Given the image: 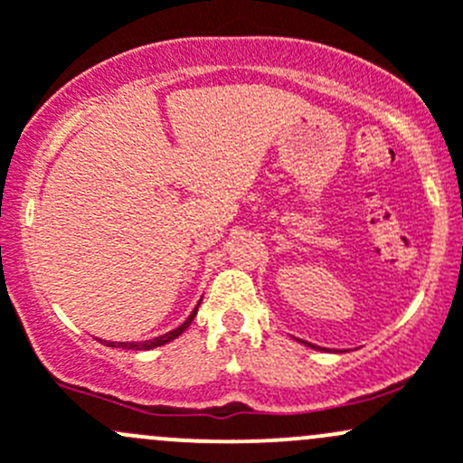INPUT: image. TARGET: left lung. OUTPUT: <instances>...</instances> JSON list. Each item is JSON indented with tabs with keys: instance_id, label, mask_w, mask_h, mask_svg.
Here are the masks:
<instances>
[{
	"instance_id": "obj_1",
	"label": "left lung",
	"mask_w": 463,
	"mask_h": 463,
	"mask_svg": "<svg viewBox=\"0 0 463 463\" xmlns=\"http://www.w3.org/2000/svg\"><path fill=\"white\" fill-rule=\"evenodd\" d=\"M305 345H309V343H305ZM314 349H316V347H314Z\"/></svg>"
}]
</instances>
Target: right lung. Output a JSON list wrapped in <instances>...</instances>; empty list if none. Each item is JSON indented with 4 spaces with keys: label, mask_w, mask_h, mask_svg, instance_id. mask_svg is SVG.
<instances>
[{
    "label": "right lung",
    "mask_w": 463,
    "mask_h": 463,
    "mask_svg": "<svg viewBox=\"0 0 463 463\" xmlns=\"http://www.w3.org/2000/svg\"><path fill=\"white\" fill-rule=\"evenodd\" d=\"M197 309H199V305L194 307V311L193 314L188 316V320L184 322V325L181 326H176V329H172V331H167V334H163V335H158V338H152V340H145V343H107L109 345V347H123V349H154V347H161V345H165V343H170V340H175L176 335H181L184 334L185 329H188L190 326V322L194 320V316H197Z\"/></svg>",
    "instance_id": "add662e5"
}]
</instances>
